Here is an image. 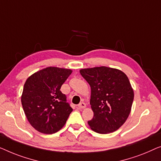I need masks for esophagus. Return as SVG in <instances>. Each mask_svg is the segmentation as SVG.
Instances as JSON below:
<instances>
[{
	"instance_id": "34e87169",
	"label": "esophagus",
	"mask_w": 161,
	"mask_h": 161,
	"mask_svg": "<svg viewBox=\"0 0 161 161\" xmlns=\"http://www.w3.org/2000/svg\"><path fill=\"white\" fill-rule=\"evenodd\" d=\"M85 107H86V104H85V103H84V102H81L78 105L79 108H85Z\"/></svg>"
}]
</instances>
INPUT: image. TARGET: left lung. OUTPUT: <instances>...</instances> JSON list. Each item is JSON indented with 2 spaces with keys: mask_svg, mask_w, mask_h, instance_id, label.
I'll return each instance as SVG.
<instances>
[{
  "mask_svg": "<svg viewBox=\"0 0 161 161\" xmlns=\"http://www.w3.org/2000/svg\"><path fill=\"white\" fill-rule=\"evenodd\" d=\"M91 88L90 105L94 116L88 125L105 134L117 130L130 114L134 93L130 81L120 70L106 66L80 70Z\"/></svg>",
  "mask_w": 161,
  "mask_h": 161,
  "instance_id": "left-lung-1",
  "label": "left lung"
}]
</instances>
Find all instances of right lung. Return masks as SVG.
I'll return each instance as SVG.
<instances>
[{
	"label": "right lung",
	"instance_id": "add662e5",
	"mask_svg": "<svg viewBox=\"0 0 161 161\" xmlns=\"http://www.w3.org/2000/svg\"><path fill=\"white\" fill-rule=\"evenodd\" d=\"M71 73V69L48 67L26 80L21 97L22 108L29 123L38 132L53 134L66 123L73 108L60 90Z\"/></svg>",
	"mask_w": 161,
	"mask_h": 161
}]
</instances>
